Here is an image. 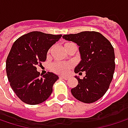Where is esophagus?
<instances>
[{"mask_svg":"<svg viewBox=\"0 0 128 128\" xmlns=\"http://www.w3.org/2000/svg\"><path fill=\"white\" fill-rule=\"evenodd\" d=\"M59 78H62V79H65V80H66V79L69 78L68 76H60Z\"/></svg>","mask_w":128,"mask_h":128,"instance_id":"34e87169","label":"esophagus"}]
</instances>
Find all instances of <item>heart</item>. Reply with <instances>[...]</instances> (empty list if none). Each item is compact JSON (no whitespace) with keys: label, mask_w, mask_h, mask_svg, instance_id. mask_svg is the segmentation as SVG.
<instances>
[{"label":"heart","mask_w":128,"mask_h":128,"mask_svg":"<svg viewBox=\"0 0 128 128\" xmlns=\"http://www.w3.org/2000/svg\"><path fill=\"white\" fill-rule=\"evenodd\" d=\"M74 44L73 43L71 42H66L64 44V50H66V48L68 46H70V45ZM73 66V64L72 62H55L52 64L51 66V69L52 70L59 75H65L66 74L69 70Z\"/></svg>","instance_id":"1"}]
</instances>
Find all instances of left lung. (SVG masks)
<instances>
[{
  "mask_svg": "<svg viewBox=\"0 0 128 128\" xmlns=\"http://www.w3.org/2000/svg\"><path fill=\"white\" fill-rule=\"evenodd\" d=\"M63 38L79 46L81 62L74 72H85L83 79L71 89L72 96L84 103H92L102 98L109 88L115 70L114 49L110 42L101 33L84 31L77 34L64 35Z\"/></svg>",
  "mask_w": 128,
  "mask_h": 128,
  "instance_id": "8db88e82",
  "label": "left lung"
}]
</instances>
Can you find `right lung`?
<instances>
[{"instance_id":"right-lung-1","label":"right lung","mask_w":128,"mask_h":128,"mask_svg":"<svg viewBox=\"0 0 128 128\" xmlns=\"http://www.w3.org/2000/svg\"><path fill=\"white\" fill-rule=\"evenodd\" d=\"M61 38L34 31L14 42L6 58V74L12 89L24 103L38 104L50 96L58 76L50 72L40 76L36 65L46 61L49 49Z\"/></svg>"}]
</instances>
